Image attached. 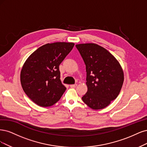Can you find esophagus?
Returning <instances> with one entry per match:
<instances>
[{
    "label": "esophagus",
    "mask_w": 147,
    "mask_h": 147,
    "mask_svg": "<svg viewBox=\"0 0 147 147\" xmlns=\"http://www.w3.org/2000/svg\"><path fill=\"white\" fill-rule=\"evenodd\" d=\"M69 87H70L71 88H75V87H77V84H72V85H70Z\"/></svg>",
    "instance_id": "obj_1"
}]
</instances>
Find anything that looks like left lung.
<instances>
[{
    "label": "left lung",
    "instance_id": "obj_1",
    "mask_svg": "<svg viewBox=\"0 0 147 147\" xmlns=\"http://www.w3.org/2000/svg\"><path fill=\"white\" fill-rule=\"evenodd\" d=\"M86 65L87 92L82 96L92 109H102L119 94L124 73L118 61L103 47L95 43L76 45Z\"/></svg>",
    "mask_w": 147,
    "mask_h": 147
}]
</instances>
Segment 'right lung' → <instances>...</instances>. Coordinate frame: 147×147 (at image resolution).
<instances>
[{"mask_svg": "<svg viewBox=\"0 0 147 147\" xmlns=\"http://www.w3.org/2000/svg\"><path fill=\"white\" fill-rule=\"evenodd\" d=\"M74 46V42H67L46 44L35 51L24 63L20 75L21 86L38 106H53L65 92L59 65Z\"/></svg>", "mask_w": 147, "mask_h": 147, "instance_id": "1", "label": "right lung"}]
</instances>
